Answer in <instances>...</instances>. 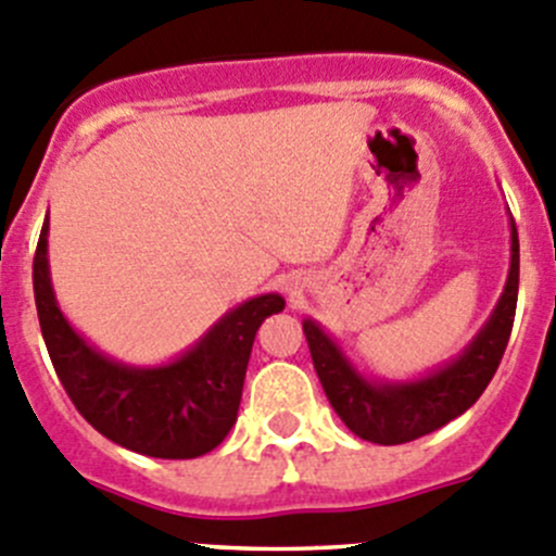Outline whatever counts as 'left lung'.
I'll return each mask as SVG.
<instances>
[{"instance_id": "1", "label": "left lung", "mask_w": 556, "mask_h": 556, "mask_svg": "<svg viewBox=\"0 0 556 556\" xmlns=\"http://www.w3.org/2000/svg\"><path fill=\"white\" fill-rule=\"evenodd\" d=\"M516 298H519V235L510 220V273H507L505 292L483 330L445 368H437L428 377L412 382H368L354 371L338 343L314 319H305L303 330L308 338L316 377L349 431L377 445H404L464 415L483 395L505 354L513 316H516Z\"/></svg>"}]
</instances>
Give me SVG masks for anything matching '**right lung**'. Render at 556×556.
I'll use <instances>...</instances> for the list:
<instances>
[{
  "mask_svg": "<svg viewBox=\"0 0 556 556\" xmlns=\"http://www.w3.org/2000/svg\"><path fill=\"white\" fill-rule=\"evenodd\" d=\"M31 283L46 349L76 409L105 440L152 458L204 456L226 440L258 325L287 305L281 294L245 300L182 357L136 368L105 357L67 325L49 278V218L37 240Z\"/></svg>",
  "mask_w": 556,
  "mask_h": 556,
  "instance_id": "add662e5",
  "label": "right lung"
}]
</instances>
